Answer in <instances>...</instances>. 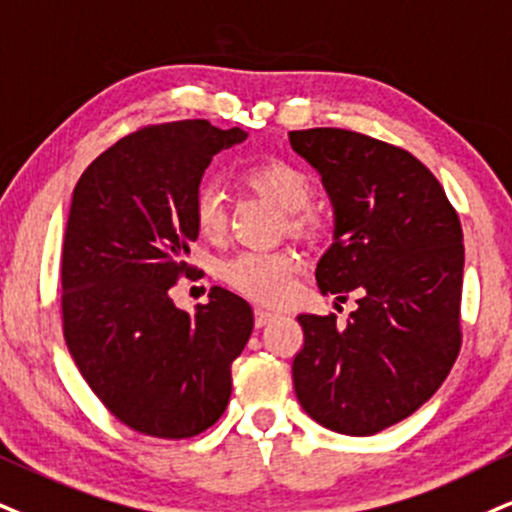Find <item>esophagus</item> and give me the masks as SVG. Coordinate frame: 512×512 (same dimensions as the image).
Returning <instances> with one entry per match:
<instances>
[{
  "mask_svg": "<svg viewBox=\"0 0 512 512\" xmlns=\"http://www.w3.org/2000/svg\"><path fill=\"white\" fill-rule=\"evenodd\" d=\"M277 318V313H273V311H268V308H256L254 311V320H256V327H263V325H268L270 320H275Z\"/></svg>",
  "mask_w": 512,
  "mask_h": 512,
  "instance_id": "1",
  "label": "esophagus"
}]
</instances>
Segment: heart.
<instances>
[{
    "label": "heart",
    "mask_w": 512,
    "mask_h": 512,
    "mask_svg": "<svg viewBox=\"0 0 512 512\" xmlns=\"http://www.w3.org/2000/svg\"><path fill=\"white\" fill-rule=\"evenodd\" d=\"M242 180L246 187L287 213L289 230L308 232L315 225L313 213L304 211L313 194V182L304 168L282 159H270L246 168ZM194 225L208 239L223 235L225 206L213 185H201L194 197ZM296 270L299 258L292 251H244L223 263L227 285L263 304H280L287 299Z\"/></svg>",
    "instance_id": "obj_1"
}]
</instances>
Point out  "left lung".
I'll list each match as a JSON object with an SVG mask.
<instances>
[{"mask_svg": "<svg viewBox=\"0 0 512 512\" xmlns=\"http://www.w3.org/2000/svg\"><path fill=\"white\" fill-rule=\"evenodd\" d=\"M332 204V244L315 280L358 308L301 313L294 391L327 430L368 437L413 415L460 349L463 230L437 178L394 144L339 128L289 132Z\"/></svg>", "mask_w": 512, "mask_h": 512, "instance_id": "obj_1", "label": "left lung"}]
</instances>
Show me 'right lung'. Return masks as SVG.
<instances>
[{"mask_svg":"<svg viewBox=\"0 0 512 512\" xmlns=\"http://www.w3.org/2000/svg\"><path fill=\"white\" fill-rule=\"evenodd\" d=\"M242 128L175 121L123 137L73 189L61 256L63 337L85 382L118 420L187 439L225 413L232 361L254 330L242 296L213 287L194 313L168 289L197 242L194 197Z\"/></svg>","mask_w":512,"mask_h":512,"instance_id":"right-lung-1","label":"right lung"}]
</instances>
